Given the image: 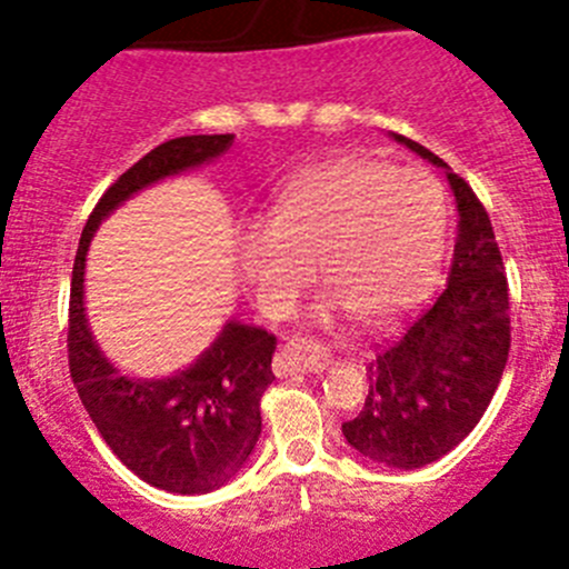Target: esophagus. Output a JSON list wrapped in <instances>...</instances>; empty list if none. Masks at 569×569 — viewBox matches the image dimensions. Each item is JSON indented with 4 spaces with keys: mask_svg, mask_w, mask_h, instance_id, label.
Returning <instances> with one entry per match:
<instances>
[{
    "mask_svg": "<svg viewBox=\"0 0 569 569\" xmlns=\"http://www.w3.org/2000/svg\"><path fill=\"white\" fill-rule=\"evenodd\" d=\"M330 358V350L313 339H291L283 350L278 352L280 372H322Z\"/></svg>",
    "mask_w": 569,
    "mask_h": 569,
    "instance_id": "obj_1",
    "label": "esophagus"
}]
</instances>
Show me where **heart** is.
<instances>
[{"label": "heart", "instance_id": "obj_1", "mask_svg": "<svg viewBox=\"0 0 569 569\" xmlns=\"http://www.w3.org/2000/svg\"><path fill=\"white\" fill-rule=\"evenodd\" d=\"M445 191L431 172L333 158L283 186L267 224L239 236L258 302L286 313L319 274L363 325H389L431 289L442 258Z\"/></svg>", "mask_w": 569, "mask_h": 569}]
</instances>
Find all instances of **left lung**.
<instances>
[{
    "mask_svg": "<svg viewBox=\"0 0 569 569\" xmlns=\"http://www.w3.org/2000/svg\"><path fill=\"white\" fill-rule=\"evenodd\" d=\"M442 167L459 208L448 283L369 363L361 413L341 425L352 450L391 470L442 459L492 402L511 347L509 283L487 208L465 178L422 144L391 132Z\"/></svg>",
    "mask_w": 569,
    "mask_h": 569,
    "instance_id": "obj_1",
    "label": "left lung"
}]
</instances>
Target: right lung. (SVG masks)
Returning <instances> with one entry per match:
<instances>
[{
  "label": "right lung",
  "mask_w": 569,
  "mask_h": 569,
  "mask_svg": "<svg viewBox=\"0 0 569 569\" xmlns=\"http://www.w3.org/2000/svg\"><path fill=\"white\" fill-rule=\"evenodd\" d=\"M233 144L224 136L163 141L132 163L102 197L82 228L71 269L69 372L88 417L141 481L178 495H202L228 483L261 437V397L272 383L274 339L263 328L230 319L211 347L172 378L121 375L93 341L82 302L86 256L99 222L136 191L213 161Z\"/></svg>",
  "instance_id": "add662e5"
}]
</instances>
